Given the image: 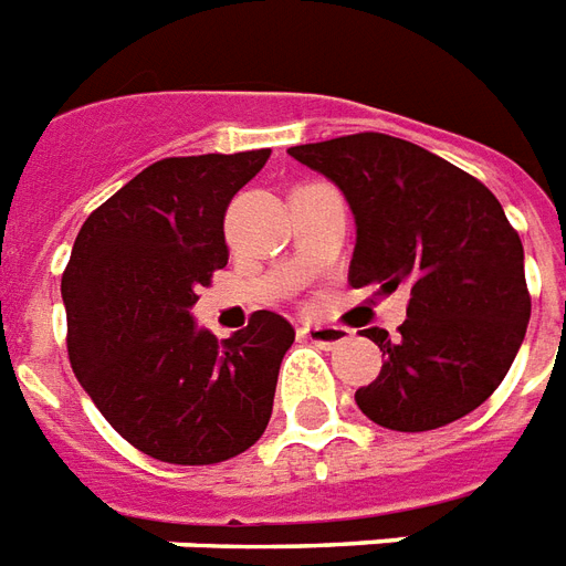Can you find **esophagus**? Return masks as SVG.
<instances>
[{"label":"esophagus","mask_w":566,"mask_h":566,"mask_svg":"<svg viewBox=\"0 0 566 566\" xmlns=\"http://www.w3.org/2000/svg\"><path fill=\"white\" fill-rule=\"evenodd\" d=\"M298 334L307 343L322 348H334L348 339V331L339 328V325H304V328H298Z\"/></svg>","instance_id":"esophagus-1"}]
</instances>
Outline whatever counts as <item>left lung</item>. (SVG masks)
<instances>
[{"instance_id": "8db88e82", "label": "left lung", "mask_w": 566, "mask_h": 566, "mask_svg": "<svg viewBox=\"0 0 566 566\" xmlns=\"http://www.w3.org/2000/svg\"><path fill=\"white\" fill-rule=\"evenodd\" d=\"M289 155L334 181L355 214L348 283L411 292L397 339L364 331L385 364L355 394L358 409L397 432L465 418L507 376L531 318L525 253L499 199L444 157L388 134Z\"/></svg>"}]
</instances>
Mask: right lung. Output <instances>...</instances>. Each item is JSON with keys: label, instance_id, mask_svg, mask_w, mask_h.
Masks as SVG:
<instances>
[{"label": "right lung", "instance_id": "right-lung-1", "mask_svg": "<svg viewBox=\"0 0 566 566\" xmlns=\"http://www.w3.org/2000/svg\"><path fill=\"white\" fill-rule=\"evenodd\" d=\"M268 157L157 160L88 214L62 274L76 379L122 439L160 462L238 457L271 418L295 328L259 310L218 343L190 313L227 265V206Z\"/></svg>", "mask_w": 566, "mask_h": 566}]
</instances>
